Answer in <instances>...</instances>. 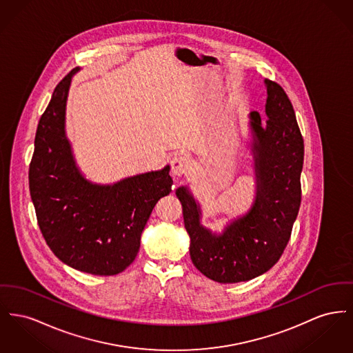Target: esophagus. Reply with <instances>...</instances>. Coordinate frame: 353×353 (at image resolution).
Here are the masks:
<instances>
[{"label":"esophagus","instance_id":"obj_1","mask_svg":"<svg viewBox=\"0 0 353 353\" xmlns=\"http://www.w3.org/2000/svg\"><path fill=\"white\" fill-rule=\"evenodd\" d=\"M170 166H172V173L174 176H183L190 169V164L188 160L187 156L183 153H176L170 159Z\"/></svg>","mask_w":353,"mask_h":353}]
</instances>
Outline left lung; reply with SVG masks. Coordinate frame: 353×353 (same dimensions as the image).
Returning <instances> with one entry per match:
<instances>
[{"label":"left lung","mask_w":353,"mask_h":353,"mask_svg":"<svg viewBox=\"0 0 353 353\" xmlns=\"http://www.w3.org/2000/svg\"><path fill=\"white\" fill-rule=\"evenodd\" d=\"M265 85V126L259 112L250 113L257 196L248 214L214 236L200 225V209L187 188L176 190L190 237L192 263L208 279L223 284L252 280L279 261L301 203L304 140L285 90L268 79Z\"/></svg>","instance_id":"obj_1"}]
</instances>
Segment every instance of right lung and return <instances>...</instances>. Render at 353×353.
<instances>
[{
	"mask_svg": "<svg viewBox=\"0 0 353 353\" xmlns=\"http://www.w3.org/2000/svg\"><path fill=\"white\" fill-rule=\"evenodd\" d=\"M74 68L42 113L29 165V190L42 236L66 265L96 276L126 270L156 203L172 192L169 166L113 185L88 183L65 137V105Z\"/></svg>",
	"mask_w": 353,
	"mask_h": 353,
	"instance_id": "right-lung-1",
	"label": "right lung"
}]
</instances>
